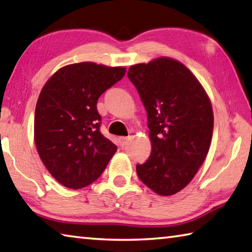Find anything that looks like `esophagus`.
Segmentation results:
<instances>
[{"label": "esophagus", "instance_id": "esophagus-1", "mask_svg": "<svg viewBox=\"0 0 252 252\" xmlns=\"http://www.w3.org/2000/svg\"><path fill=\"white\" fill-rule=\"evenodd\" d=\"M127 141H129V138H126V136H120L119 138V143L121 146H125L127 143Z\"/></svg>", "mask_w": 252, "mask_h": 252}]
</instances>
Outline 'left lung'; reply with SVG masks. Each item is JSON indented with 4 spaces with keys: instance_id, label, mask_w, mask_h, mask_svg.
I'll use <instances>...</instances> for the list:
<instances>
[{
    "instance_id": "obj_1",
    "label": "left lung",
    "mask_w": 252,
    "mask_h": 252,
    "mask_svg": "<svg viewBox=\"0 0 252 252\" xmlns=\"http://www.w3.org/2000/svg\"><path fill=\"white\" fill-rule=\"evenodd\" d=\"M127 77L148 113L152 143L148 161L136 165V173L157 194H176L193 180L208 153L212 103L197 78L175 59L131 66Z\"/></svg>"
}]
</instances>
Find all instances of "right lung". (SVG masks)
<instances>
[{
  "label": "right lung",
  "mask_w": 252,
  "mask_h": 252,
  "mask_svg": "<svg viewBox=\"0 0 252 252\" xmlns=\"http://www.w3.org/2000/svg\"><path fill=\"white\" fill-rule=\"evenodd\" d=\"M125 74V67L72 63L55 72L40 91L35 144L48 172L65 187L91 184L116 153L117 145L100 132L97 102Z\"/></svg>",
  "instance_id": "add662e5"
}]
</instances>
